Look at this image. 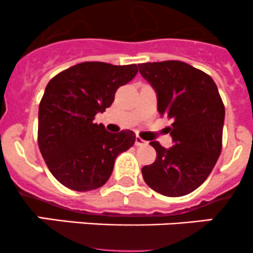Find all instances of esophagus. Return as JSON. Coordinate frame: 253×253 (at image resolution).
Wrapping results in <instances>:
<instances>
[{"label":"esophagus","mask_w":253,"mask_h":253,"mask_svg":"<svg viewBox=\"0 0 253 253\" xmlns=\"http://www.w3.org/2000/svg\"><path fill=\"white\" fill-rule=\"evenodd\" d=\"M136 145H137V147H142V145H147V142L143 141L141 137L137 136V137H136Z\"/></svg>","instance_id":"1"}]
</instances>
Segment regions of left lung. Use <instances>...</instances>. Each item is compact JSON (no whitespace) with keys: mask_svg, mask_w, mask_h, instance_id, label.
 I'll return each mask as SVG.
<instances>
[{"mask_svg":"<svg viewBox=\"0 0 253 253\" xmlns=\"http://www.w3.org/2000/svg\"><path fill=\"white\" fill-rule=\"evenodd\" d=\"M139 72L158 95L160 116L171 120L169 149L150 142L153 164L142 168L145 183L168 197L200 187L213 170L223 147L225 108L211 77L182 61L139 63Z\"/></svg>","mask_w":253,"mask_h":253,"instance_id":"left-lung-1","label":"left lung"}]
</instances>
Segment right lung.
Returning a JSON list of instances; mask_svg holds the SVG:
<instances>
[{
    "label": "right lung",
    "mask_w": 253,
    "mask_h": 253,
    "mask_svg": "<svg viewBox=\"0 0 253 253\" xmlns=\"http://www.w3.org/2000/svg\"><path fill=\"white\" fill-rule=\"evenodd\" d=\"M137 72L136 65L93 61L72 66L47 83L39 105L38 144L51 174L65 187L78 192L101 187L117 155L134 144L136 134L129 129L110 133L93 121Z\"/></svg>",
    "instance_id": "add662e5"
}]
</instances>
